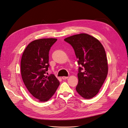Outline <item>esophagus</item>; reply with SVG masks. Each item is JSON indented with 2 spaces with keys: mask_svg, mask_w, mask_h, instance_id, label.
Segmentation results:
<instances>
[{
  "mask_svg": "<svg viewBox=\"0 0 128 128\" xmlns=\"http://www.w3.org/2000/svg\"><path fill=\"white\" fill-rule=\"evenodd\" d=\"M68 78V76H63V77H62V79H63V80L67 79Z\"/></svg>",
  "mask_w": 128,
  "mask_h": 128,
  "instance_id": "1",
  "label": "esophagus"
}]
</instances>
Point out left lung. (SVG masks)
<instances>
[{
	"instance_id": "1",
	"label": "left lung",
	"mask_w": 128,
	"mask_h": 128,
	"mask_svg": "<svg viewBox=\"0 0 128 128\" xmlns=\"http://www.w3.org/2000/svg\"><path fill=\"white\" fill-rule=\"evenodd\" d=\"M64 40L73 47L80 66L76 90L83 98H92L98 93L107 76L105 50L95 37L84 33L70 36Z\"/></svg>"
}]
</instances>
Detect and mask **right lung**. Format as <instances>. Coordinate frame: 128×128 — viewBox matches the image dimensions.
<instances>
[{"mask_svg":"<svg viewBox=\"0 0 128 128\" xmlns=\"http://www.w3.org/2000/svg\"><path fill=\"white\" fill-rule=\"evenodd\" d=\"M57 40H35L27 45L22 55L20 69L23 82L32 95L41 102L50 99L60 85L54 74L46 75L50 66L49 52Z\"/></svg>","mask_w":128,"mask_h":128,"instance_id":"right-lung-1","label":"right lung"}]
</instances>
